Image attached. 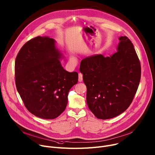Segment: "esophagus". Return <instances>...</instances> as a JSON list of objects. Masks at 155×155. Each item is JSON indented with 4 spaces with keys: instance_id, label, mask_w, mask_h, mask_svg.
<instances>
[{
    "instance_id": "obj_1",
    "label": "esophagus",
    "mask_w": 155,
    "mask_h": 155,
    "mask_svg": "<svg viewBox=\"0 0 155 155\" xmlns=\"http://www.w3.org/2000/svg\"><path fill=\"white\" fill-rule=\"evenodd\" d=\"M82 80H83V75L80 73L78 74V81L81 82L82 81Z\"/></svg>"
}]
</instances>
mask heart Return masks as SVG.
<instances>
[{"label": "heart", "instance_id": "b5f03b06", "mask_svg": "<svg viewBox=\"0 0 155 155\" xmlns=\"http://www.w3.org/2000/svg\"><path fill=\"white\" fill-rule=\"evenodd\" d=\"M71 60H73V58H71Z\"/></svg>", "mask_w": 155, "mask_h": 155}]
</instances>
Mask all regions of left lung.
<instances>
[{"label":"left lung","mask_w":155,"mask_h":155,"mask_svg":"<svg viewBox=\"0 0 155 155\" xmlns=\"http://www.w3.org/2000/svg\"><path fill=\"white\" fill-rule=\"evenodd\" d=\"M119 40L117 51L110 57L95 55L80 63L87 105L98 119H110L124 112L140 84L141 65L134 46L126 36Z\"/></svg>","instance_id":"left-lung-1"}]
</instances>
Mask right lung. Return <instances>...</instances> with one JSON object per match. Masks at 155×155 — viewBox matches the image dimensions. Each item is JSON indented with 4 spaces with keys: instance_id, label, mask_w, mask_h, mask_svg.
Listing matches in <instances>:
<instances>
[{
    "instance_id": "add662e5",
    "label": "right lung",
    "mask_w": 155,
    "mask_h": 155,
    "mask_svg": "<svg viewBox=\"0 0 155 155\" xmlns=\"http://www.w3.org/2000/svg\"><path fill=\"white\" fill-rule=\"evenodd\" d=\"M55 41L48 37L28 40L15 62V85L26 108L35 116L51 120L65 110L70 88L78 82L77 72L64 69Z\"/></svg>"
}]
</instances>
